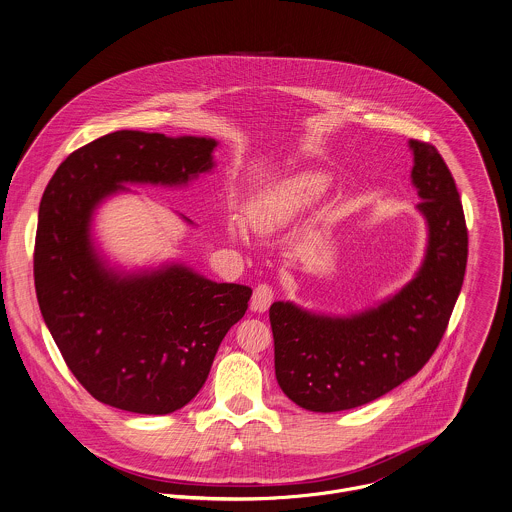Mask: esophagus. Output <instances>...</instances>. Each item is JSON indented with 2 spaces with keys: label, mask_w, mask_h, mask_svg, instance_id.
<instances>
[{
  "label": "esophagus",
  "mask_w": 512,
  "mask_h": 512,
  "mask_svg": "<svg viewBox=\"0 0 512 512\" xmlns=\"http://www.w3.org/2000/svg\"><path fill=\"white\" fill-rule=\"evenodd\" d=\"M272 301H274V291H272V287L266 285V283H260V285L254 289V293H252L250 307H252L254 313H264V311H268V307L272 305Z\"/></svg>",
  "instance_id": "obj_1"
}]
</instances>
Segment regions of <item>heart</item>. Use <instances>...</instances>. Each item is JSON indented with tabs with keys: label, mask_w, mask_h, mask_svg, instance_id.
<instances>
[{
	"label": "heart",
	"mask_w": 512,
	"mask_h": 512,
	"mask_svg": "<svg viewBox=\"0 0 512 512\" xmlns=\"http://www.w3.org/2000/svg\"><path fill=\"white\" fill-rule=\"evenodd\" d=\"M325 189L326 178L319 174H299L287 178L246 203V223L258 233H268L313 205ZM231 236L238 238V231L231 229Z\"/></svg>",
	"instance_id": "1"
}]
</instances>
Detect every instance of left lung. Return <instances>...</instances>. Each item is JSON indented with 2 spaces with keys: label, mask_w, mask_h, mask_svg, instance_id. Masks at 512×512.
Here are the masks:
<instances>
[{
  "label": "left lung",
  "mask_w": 512,
  "mask_h": 512,
  "mask_svg": "<svg viewBox=\"0 0 512 512\" xmlns=\"http://www.w3.org/2000/svg\"><path fill=\"white\" fill-rule=\"evenodd\" d=\"M411 182L426 223L419 270L393 295L350 315H326L293 301L270 307L276 379L313 413H336L389 393L430 360L458 301L467 229L456 182L438 150L409 140Z\"/></svg>",
  "instance_id": "obj_1"
}]
</instances>
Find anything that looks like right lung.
Instances as JSON below:
<instances>
[{
	"label": "right lung",
	"instance_id": "1",
	"mask_svg": "<svg viewBox=\"0 0 512 512\" xmlns=\"http://www.w3.org/2000/svg\"><path fill=\"white\" fill-rule=\"evenodd\" d=\"M217 146L211 137L117 131L72 152L43 193L39 307L70 372L109 407L139 415L186 407L248 309V285L217 283L182 262L127 268L95 236L107 199L135 195L127 186H189L213 172Z\"/></svg>",
	"mask_w": 512,
	"mask_h": 512
}]
</instances>
